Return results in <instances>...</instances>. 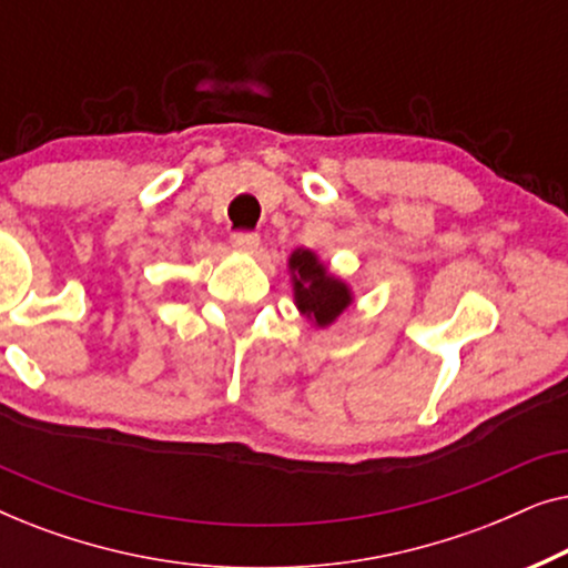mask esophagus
<instances>
[{"label": "esophagus", "mask_w": 568, "mask_h": 568, "mask_svg": "<svg viewBox=\"0 0 568 568\" xmlns=\"http://www.w3.org/2000/svg\"><path fill=\"white\" fill-rule=\"evenodd\" d=\"M232 245L243 253H253V251H258L261 237L255 235V232H235V235H232Z\"/></svg>", "instance_id": "obj_1"}]
</instances>
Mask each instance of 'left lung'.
I'll use <instances>...</instances> for the list:
<instances>
[{
    "mask_svg": "<svg viewBox=\"0 0 568 568\" xmlns=\"http://www.w3.org/2000/svg\"><path fill=\"white\" fill-rule=\"evenodd\" d=\"M294 305L315 328H331L348 307L354 305V292L348 282L331 274L328 263L310 247H297L286 258Z\"/></svg>",
    "mask_w": 568,
    "mask_h": 568,
    "instance_id": "left-lung-1",
    "label": "left lung"
}]
</instances>
